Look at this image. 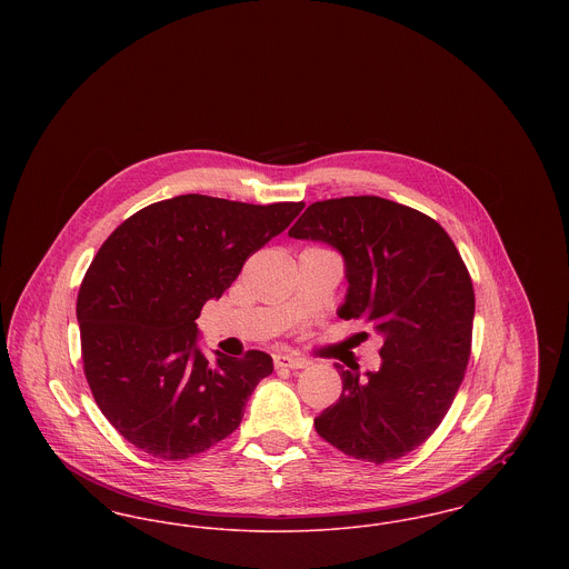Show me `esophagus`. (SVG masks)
I'll return each instance as SVG.
<instances>
[{"instance_id": "1", "label": "esophagus", "mask_w": 569, "mask_h": 569, "mask_svg": "<svg viewBox=\"0 0 569 569\" xmlns=\"http://www.w3.org/2000/svg\"><path fill=\"white\" fill-rule=\"evenodd\" d=\"M272 362H274V369H305L309 365L307 358L290 356V353H277Z\"/></svg>"}]
</instances>
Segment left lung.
I'll list each match as a JSON object with an SVG mask.
<instances>
[{
	"instance_id": "1",
	"label": "left lung",
	"mask_w": 569,
	"mask_h": 569,
	"mask_svg": "<svg viewBox=\"0 0 569 569\" xmlns=\"http://www.w3.org/2000/svg\"><path fill=\"white\" fill-rule=\"evenodd\" d=\"M288 234L343 253L350 288L339 316L383 335L376 373L335 365L343 392L316 431L353 459L406 457L441 425L471 356L476 297L457 244L433 217L379 196L313 202Z\"/></svg>"
}]
</instances>
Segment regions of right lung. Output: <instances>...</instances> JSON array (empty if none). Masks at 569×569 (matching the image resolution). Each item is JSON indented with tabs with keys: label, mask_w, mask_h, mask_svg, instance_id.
<instances>
[{
	"label": "right lung",
	"mask_w": 569,
	"mask_h": 569,
	"mask_svg": "<svg viewBox=\"0 0 569 569\" xmlns=\"http://www.w3.org/2000/svg\"><path fill=\"white\" fill-rule=\"evenodd\" d=\"M302 207L186 193L140 209L98 249L77 298L82 371L100 411L138 450L190 459L237 431L272 358L249 350L209 360L196 320Z\"/></svg>",
	"instance_id": "add662e5"
}]
</instances>
